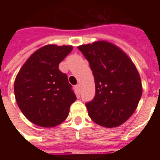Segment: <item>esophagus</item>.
<instances>
[{"mask_svg": "<svg viewBox=\"0 0 160 160\" xmlns=\"http://www.w3.org/2000/svg\"><path fill=\"white\" fill-rule=\"evenodd\" d=\"M75 87H76L77 90L80 91V84H78V85H76V86H75Z\"/></svg>", "mask_w": 160, "mask_h": 160, "instance_id": "1", "label": "esophagus"}]
</instances>
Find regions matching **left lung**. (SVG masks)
Instances as JSON below:
<instances>
[{"mask_svg":"<svg viewBox=\"0 0 160 160\" xmlns=\"http://www.w3.org/2000/svg\"><path fill=\"white\" fill-rule=\"evenodd\" d=\"M78 49L88 61L95 80V96L86 103L89 117L103 127H118L132 116L141 98V80L136 68L111 42L98 41Z\"/></svg>","mask_w":160,"mask_h":160,"instance_id":"obj_1","label":"left lung"}]
</instances>
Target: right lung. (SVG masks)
Segmentation results:
<instances>
[{"label":"right lung","mask_w":160,"mask_h":160,"mask_svg":"<svg viewBox=\"0 0 160 160\" xmlns=\"http://www.w3.org/2000/svg\"><path fill=\"white\" fill-rule=\"evenodd\" d=\"M73 49L69 45H45L23 65L14 82L18 106L27 119L38 126L55 127L69 113L76 96L59 63Z\"/></svg>","instance_id":"1"}]
</instances>
